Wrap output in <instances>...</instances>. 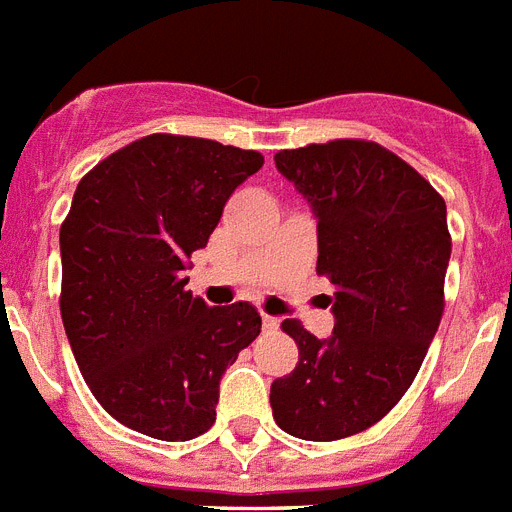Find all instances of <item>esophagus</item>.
Instances as JSON below:
<instances>
[{
  "label": "esophagus",
  "mask_w": 512,
  "mask_h": 512,
  "mask_svg": "<svg viewBox=\"0 0 512 512\" xmlns=\"http://www.w3.org/2000/svg\"><path fill=\"white\" fill-rule=\"evenodd\" d=\"M261 322H264V330H277L280 327V320L272 317V314H261Z\"/></svg>",
  "instance_id": "obj_1"
}]
</instances>
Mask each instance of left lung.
Here are the masks:
<instances>
[{
	"instance_id": "8db88e82",
	"label": "left lung",
	"mask_w": 512,
	"mask_h": 512,
	"mask_svg": "<svg viewBox=\"0 0 512 512\" xmlns=\"http://www.w3.org/2000/svg\"><path fill=\"white\" fill-rule=\"evenodd\" d=\"M275 163L317 219V272L335 285V327L317 338L298 320L282 322L298 365L272 383V415L296 439H346L394 410L439 330L447 203L378 142L280 150Z\"/></svg>"
}]
</instances>
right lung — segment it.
Listing matches in <instances>:
<instances>
[{
    "label": "right lung",
    "instance_id": "add662e5",
    "mask_svg": "<svg viewBox=\"0 0 512 512\" xmlns=\"http://www.w3.org/2000/svg\"><path fill=\"white\" fill-rule=\"evenodd\" d=\"M256 150L150 134L100 161L60 227V314L81 375L110 418L161 441L216 420L219 380L261 333L251 304L208 306L185 290Z\"/></svg>",
    "mask_w": 512,
    "mask_h": 512
}]
</instances>
